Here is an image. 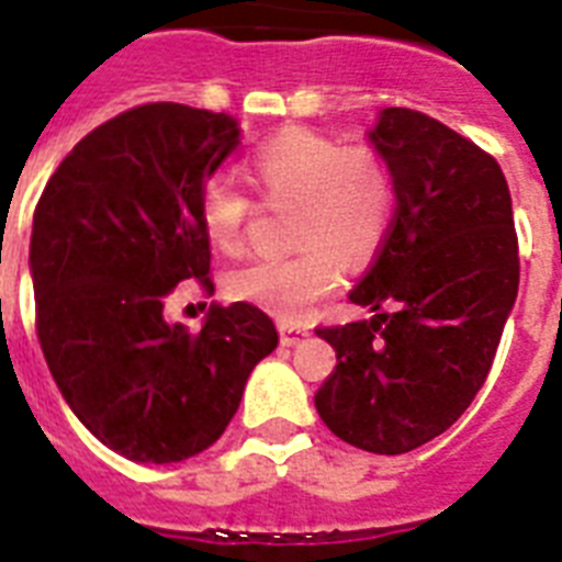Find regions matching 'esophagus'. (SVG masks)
Here are the masks:
<instances>
[{
  "label": "esophagus",
  "instance_id": "1",
  "mask_svg": "<svg viewBox=\"0 0 562 562\" xmlns=\"http://www.w3.org/2000/svg\"><path fill=\"white\" fill-rule=\"evenodd\" d=\"M308 333L306 329H294L289 324H280V344L282 347H297L300 341H306Z\"/></svg>",
  "mask_w": 562,
  "mask_h": 562
}]
</instances>
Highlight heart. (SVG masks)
I'll list each match as a JSON object with an SVG mask.
<instances>
[{
	"label": "heart",
	"mask_w": 562,
	"mask_h": 562,
	"mask_svg": "<svg viewBox=\"0 0 562 562\" xmlns=\"http://www.w3.org/2000/svg\"><path fill=\"white\" fill-rule=\"evenodd\" d=\"M247 178L271 201H300L291 259H254L227 277V291L282 321H300L338 285V262H368L393 215L387 166L370 148H347L308 127H285L245 160ZM203 236L215 250L241 254L250 215L247 194L210 178L198 198Z\"/></svg>",
	"instance_id": "1"
}]
</instances>
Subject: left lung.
I'll use <instances>...</instances> for the list:
<instances>
[{"label": "left lung", "mask_w": 562, "mask_h": 562, "mask_svg": "<svg viewBox=\"0 0 562 562\" xmlns=\"http://www.w3.org/2000/svg\"><path fill=\"white\" fill-rule=\"evenodd\" d=\"M368 139L396 215L350 291L373 317L315 329L338 359L315 408L350 446L402 454L481 391L519 291V247L507 180L479 145L408 108L379 110Z\"/></svg>", "instance_id": "1"}]
</instances>
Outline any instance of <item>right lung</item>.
Returning a JSON list of instances; mask_svg holds the SVG:
<instances>
[{"label":"right lung","instance_id":"add662e5","mask_svg":"<svg viewBox=\"0 0 562 562\" xmlns=\"http://www.w3.org/2000/svg\"><path fill=\"white\" fill-rule=\"evenodd\" d=\"M227 113L143 104L87 134L40 194L29 268L57 391L136 463L210 449L280 335L262 308L212 303L201 333L162 317L180 282L212 289L198 198L236 151Z\"/></svg>","mask_w":562,"mask_h":562}]
</instances>
